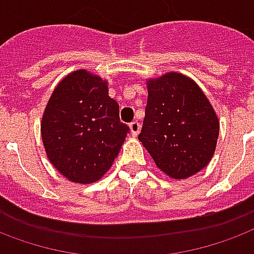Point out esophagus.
<instances>
[{"label":"esophagus","mask_w":254,"mask_h":254,"mask_svg":"<svg viewBox=\"0 0 254 254\" xmlns=\"http://www.w3.org/2000/svg\"><path fill=\"white\" fill-rule=\"evenodd\" d=\"M129 129H130V134L133 137H136L138 133H140V124L137 121H133L130 125H129Z\"/></svg>","instance_id":"1"}]
</instances>
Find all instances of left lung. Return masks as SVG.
I'll return each mask as SVG.
<instances>
[{"instance_id": "8db88e82", "label": "left lung", "mask_w": 254, "mask_h": 254, "mask_svg": "<svg viewBox=\"0 0 254 254\" xmlns=\"http://www.w3.org/2000/svg\"><path fill=\"white\" fill-rule=\"evenodd\" d=\"M148 102L138 140L165 175L187 179L210 163L217 148L219 120L194 80L167 72L146 79Z\"/></svg>"}]
</instances>
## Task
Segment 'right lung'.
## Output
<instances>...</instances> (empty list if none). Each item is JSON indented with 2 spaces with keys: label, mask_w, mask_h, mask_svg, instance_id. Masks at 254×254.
I'll list each match as a JSON object with an SVG mask.
<instances>
[{
  "label": "right lung",
  "mask_w": 254,
  "mask_h": 254,
  "mask_svg": "<svg viewBox=\"0 0 254 254\" xmlns=\"http://www.w3.org/2000/svg\"><path fill=\"white\" fill-rule=\"evenodd\" d=\"M127 132L118 103L109 97L108 80L83 68L60 80L41 118L48 160L79 185L98 182L110 170Z\"/></svg>",
  "instance_id": "obj_1"
}]
</instances>
